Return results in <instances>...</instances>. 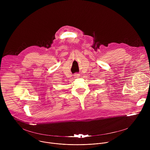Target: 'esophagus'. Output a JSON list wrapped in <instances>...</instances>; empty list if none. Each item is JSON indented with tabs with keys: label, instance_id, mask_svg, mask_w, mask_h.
<instances>
[{
	"label": "esophagus",
	"instance_id": "esophagus-1",
	"mask_svg": "<svg viewBox=\"0 0 150 150\" xmlns=\"http://www.w3.org/2000/svg\"><path fill=\"white\" fill-rule=\"evenodd\" d=\"M74 77H75V78H79V76H80V75H79V74H77V73H76V74H74Z\"/></svg>",
	"mask_w": 150,
	"mask_h": 150
}]
</instances>
